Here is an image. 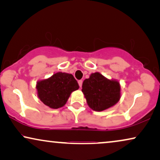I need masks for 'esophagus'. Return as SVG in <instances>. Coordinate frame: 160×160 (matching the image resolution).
<instances>
[{
	"instance_id": "esophagus-1",
	"label": "esophagus",
	"mask_w": 160,
	"mask_h": 160,
	"mask_svg": "<svg viewBox=\"0 0 160 160\" xmlns=\"http://www.w3.org/2000/svg\"><path fill=\"white\" fill-rule=\"evenodd\" d=\"M78 84L79 86H80V87H82V80H80L78 81Z\"/></svg>"
}]
</instances>
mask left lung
Listing matches in <instances>:
<instances>
[{"mask_svg": "<svg viewBox=\"0 0 160 160\" xmlns=\"http://www.w3.org/2000/svg\"><path fill=\"white\" fill-rule=\"evenodd\" d=\"M82 88L89 107L96 111L112 107L120 99L119 82L108 80L99 72L91 74L90 78L86 79Z\"/></svg>", "mask_w": 160, "mask_h": 160, "instance_id": "1", "label": "left lung"}]
</instances>
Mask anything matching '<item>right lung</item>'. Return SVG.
Segmentation results:
<instances>
[{
    "instance_id": "1",
    "label": "right lung",
    "mask_w": 160,
    "mask_h": 160,
    "mask_svg": "<svg viewBox=\"0 0 160 160\" xmlns=\"http://www.w3.org/2000/svg\"><path fill=\"white\" fill-rule=\"evenodd\" d=\"M79 86L71 74L58 72L47 80L38 82L37 89L39 99L44 105L53 109L63 107L72 91Z\"/></svg>"
}]
</instances>
